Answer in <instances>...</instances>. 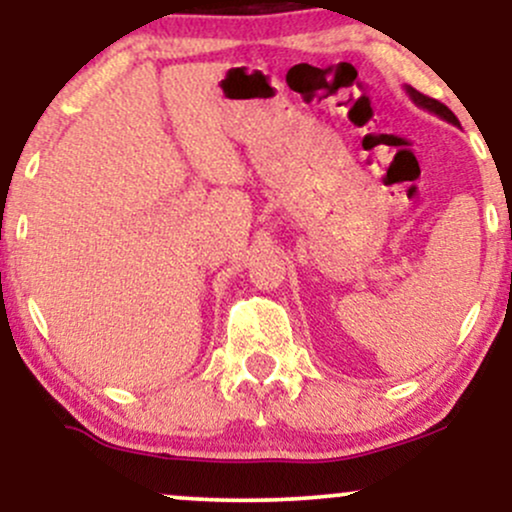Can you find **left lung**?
I'll return each mask as SVG.
<instances>
[{
  "mask_svg": "<svg viewBox=\"0 0 512 512\" xmlns=\"http://www.w3.org/2000/svg\"><path fill=\"white\" fill-rule=\"evenodd\" d=\"M404 91H407V96H409L411 101H414L416 105H419V108H424V110H428V113L438 115L440 120L450 122V125H460V122H457L455 113H452L448 105H443L440 101H436V98L424 96V93H419V91H416V88H411V86H404Z\"/></svg>",
  "mask_w": 512,
  "mask_h": 512,
  "instance_id": "8db88e82",
  "label": "left lung"
}]
</instances>
